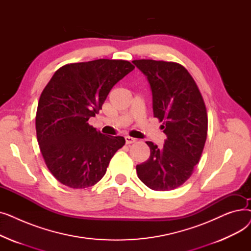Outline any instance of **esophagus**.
Here are the masks:
<instances>
[{
    "label": "esophagus",
    "instance_id": "esophagus-1",
    "mask_svg": "<svg viewBox=\"0 0 251 251\" xmlns=\"http://www.w3.org/2000/svg\"><path fill=\"white\" fill-rule=\"evenodd\" d=\"M125 141H126V144H131V143H134V142L136 141V139L133 138V137L126 136V137H125Z\"/></svg>",
    "mask_w": 251,
    "mask_h": 251
}]
</instances>
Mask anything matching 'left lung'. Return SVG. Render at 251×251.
<instances>
[{"label": "left lung", "mask_w": 251, "mask_h": 251, "mask_svg": "<svg viewBox=\"0 0 251 251\" xmlns=\"http://www.w3.org/2000/svg\"><path fill=\"white\" fill-rule=\"evenodd\" d=\"M148 77L152 92L153 116L167 135L163 148L147 141L151 155L136 166L138 178L156 191L181 186L199 164L207 135L205 103L194 79L181 64L134 60Z\"/></svg>", "instance_id": "left-lung-1"}]
</instances>
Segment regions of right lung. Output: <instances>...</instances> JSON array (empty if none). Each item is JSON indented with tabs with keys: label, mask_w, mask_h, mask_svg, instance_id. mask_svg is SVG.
Wrapping results in <instances>:
<instances>
[{
	"label": "right lung",
	"mask_w": 251,
	"mask_h": 251,
	"mask_svg": "<svg viewBox=\"0 0 251 251\" xmlns=\"http://www.w3.org/2000/svg\"><path fill=\"white\" fill-rule=\"evenodd\" d=\"M133 69L125 60L66 64L44 88L35 116L36 137L48 169L63 185L74 189L95 185L125 144L122 136L101 134L88 119Z\"/></svg>",
	"instance_id": "obj_1"
}]
</instances>
